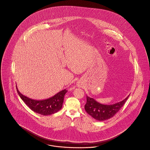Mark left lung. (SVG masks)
Here are the masks:
<instances>
[{"mask_svg":"<svg viewBox=\"0 0 150 150\" xmlns=\"http://www.w3.org/2000/svg\"><path fill=\"white\" fill-rule=\"evenodd\" d=\"M129 95L124 100L113 104L100 103L93 98L87 96V102L84 105V109L90 115L96 120H105L115 115L125 103Z\"/></svg>","mask_w":150,"mask_h":150,"instance_id":"left-lung-1","label":"left lung"}]
</instances>
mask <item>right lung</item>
<instances>
[{
    "label": "right lung",
    "instance_id": "obj_1",
    "mask_svg": "<svg viewBox=\"0 0 150 150\" xmlns=\"http://www.w3.org/2000/svg\"><path fill=\"white\" fill-rule=\"evenodd\" d=\"M16 87L19 96L26 105L33 111L45 116L56 113L62 108L64 97L67 92V90H63L50 98L37 100L23 95L19 92L16 86Z\"/></svg>",
    "mask_w": 150,
    "mask_h": 150
}]
</instances>
